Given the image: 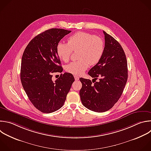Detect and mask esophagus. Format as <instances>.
Instances as JSON below:
<instances>
[{"label":"esophagus","mask_w":151,"mask_h":151,"mask_svg":"<svg viewBox=\"0 0 151 151\" xmlns=\"http://www.w3.org/2000/svg\"><path fill=\"white\" fill-rule=\"evenodd\" d=\"M74 77H75V81H78V80H79V78L78 76H74Z\"/></svg>","instance_id":"obj_1"}]
</instances>
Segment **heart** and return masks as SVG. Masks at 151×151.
Wrapping results in <instances>:
<instances>
[{"mask_svg": "<svg viewBox=\"0 0 151 151\" xmlns=\"http://www.w3.org/2000/svg\"><path fill=\"white\" fill-rule=\"evenodd\" d=\"M103 40L95 35L78 32L70 36L68 43L59 42L56 47L57 54L62 61L69 60L72 51L78 52L79 61L73 62L66 66V70L75 75L82 74L90 65H96L104 52Z\"/></svg>", "mask_w": 151, "mask_h": 151, "instance_id": "b5f03b06", "label": "heart"}]
</instances>
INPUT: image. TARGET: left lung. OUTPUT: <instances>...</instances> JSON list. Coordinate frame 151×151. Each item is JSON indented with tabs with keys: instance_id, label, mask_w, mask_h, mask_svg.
Listing matches in <instances>:
<instances>
[{
	"instance_id": "left-lung-1",
	"label": "left lung",
	"mask_w": 151,
	"mask_h": 151,
	"mask_svg": "<svg viewBox=\"0 0 151 151\" xmlns=\"http://www.w3.org/2000/svg\"><path fill=\"white\" fill-rule=\"evenodd\" d=\"M103 33L104 54L100 61L88 72V75L93 78L92 81L79 79L82 84L79 91L82 104L98 113L109 110L118 101L128 77L127 59L122 45L104 31ZM98 78L99 81L96 82Z\"/></svg>"
}]
</instances>
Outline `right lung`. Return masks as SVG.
<instances>
[{"label":"right lung","instance_id":"add662e5","mask_svg":"<svg viewBox=\"0 0 151 151\" xmlns=\"http://www.w3.org/2000/svg\"><path fill=\"white\" fill-rule=\"evenodd\" d=\"M71 31L52 28L35 36L27 45L22 57L21 81L33 106L44 113L60 109L64 104L75 78L65 73L53 81L54 73H61L56 47Z\"/></svg>","mask_w":151,"mask_h":151}]
</instances>
